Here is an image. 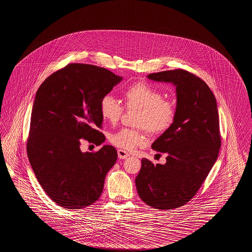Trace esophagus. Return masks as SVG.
<instances>
[{"label":"esophagus","instance_id":"34e87169","mask_svg":"<svg viewBox=\"0 0 252 252\" xmlns=\"http://www.w3.org/2000/svg\"><path fill=\"white\" fill-rule=\"evenodd\" d=\"M117 153H118V157H119V158H121V159H125V158H126L127 157H129V154H128L126 151L123 150V149H119V150L117 151Z\"/></svg>","mask_w":252,"mask_h":252}]
</instances>
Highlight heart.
Wrapping results in <instances>:
<instances>
[{
	"label": "heart",
	"instance_id": "1",
	"mask_svg": "<svg viewBox=\"0 0 252 252\" xmlns=\"http://www.w3.org/2000/svg\"><path fill=\"white\" fill-rule=\"evenodd\" d=\"M125 104L128 109H140L136 126L152 134L166 131L176 115L175 103L163 98L161 92L147 83L132 85L124 93ZM124 107L114 96L107 94L100 101V112L104 120L114 125L120 120ZM146 141L142 130L122 128L109 137L110 144L124 150L132 151Z\"/></svg>",
	"mask_w": 252,
	"mask_h": 252
}]
</instances>
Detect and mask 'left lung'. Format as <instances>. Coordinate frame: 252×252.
Masks as SVG:
<instances>
[{
	"mask_svg": "<svg viewBox=\"0 0 252 252\" xmlns=\"http://www.w3.org/2000/svg\"><path fill=\"white\" fill-rule=\"evenodd\" d=\"M157 82L176 87L173 124L152 144L166 153V163L142 159L135 182L139 196L150 207L170 210L190 201L216 162L221 146L216 97L203 80L185 70L150 73Z\"/></svg>",
	"mask_w": 252,
	"mask_h": 252,
	"instance_id": "left-lung-1",
	"label": "left lung"
}]
</instances>
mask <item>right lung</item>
Segmentation results:
<instances>
[{
    "mask_svg": "<svg viewBox=\"0 0 252 252\" xmlns=\"http://www.w3.org/2000/svg\"><path fill=\"white\" fill-rule=\"evenodd\" d=\"M123 80L105 68L72 63L47 77L36 92L27 156L42 189L66 209H82L100 197L117 151L104 145L80 150L81 140L101 144L100 101Z\"/></svg>",
    "mask_w": 252,
    "mask_h": 252,
    "instance_id": "obj_1",
    "label": "right lung"
}]
</instances>
